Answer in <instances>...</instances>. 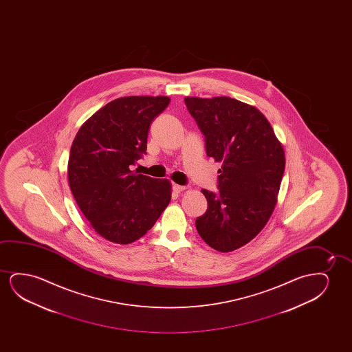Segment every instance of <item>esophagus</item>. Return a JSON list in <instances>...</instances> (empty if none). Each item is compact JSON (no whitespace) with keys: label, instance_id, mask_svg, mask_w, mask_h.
I'll use <instances>...</instances> for the list:
<instances>
[{"label":"esophagus","instance_id":"obj_1","mask_svg":"<svg viewBox=\"0 0 352 352\" xmlns=\"http://www.w3.org/2000/svg\"><path fill=\"white\" fill-rule=\"evenodd\" d=\"M172 188H173V191L175 193H180L182 191H184L185 190V186H183V185H178V184H173V186H172Z\"/></svg>","mask_w":352,"mask_h":352}]
</instances>
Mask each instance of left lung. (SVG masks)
<instances>
[{
    "mask_svg": "<svg viewBox=\"0 0 352 352\" xmlns=\"http://www.w3.org/2000/svg\"><path fill=\"white\" fill-rule=\"evenodd\" d=\"M209 157L221 162L217 193L202 190L207 212L196 219L203 241L221 252L252 241L270 220L284 175L285 153L270 121L231 97H186Z\"/></svg>",
    "mask_w": 352,
    "mask_h": 352,
    "instance_id": "8db88e82",
    "label": "left lung"
}]
</instances>
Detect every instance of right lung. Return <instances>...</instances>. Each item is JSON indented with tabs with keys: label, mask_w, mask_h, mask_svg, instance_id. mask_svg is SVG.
<instances>
[{
	"label": "right lung",
	"mask_w": 352,
	"mask_h": 352,
	"mask_svg": "<svg viewBox=\"0 0 352 352\" xmlns=\"http://www.w3.org/2000/svg\"><path fill=\"white\" fill-rule=\"evenodd\" d=\"M167 96L116 98L87 119L73 140L68 183L78 207L107 241L130 244L144 236L170 201L168 179L131 170L146 154L150 124Z\"/></svg>",
	"instance_id": "right-lung-1"
}]
</instances>
